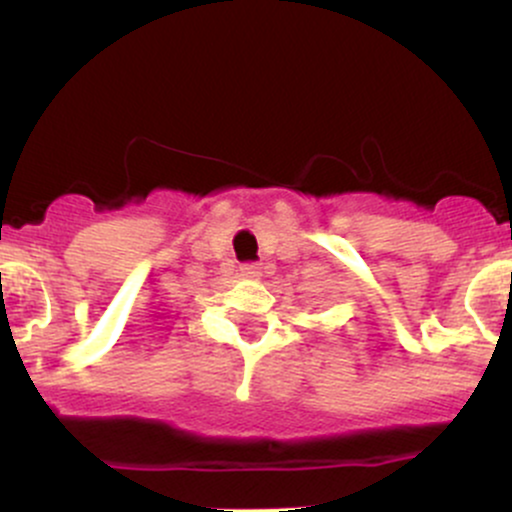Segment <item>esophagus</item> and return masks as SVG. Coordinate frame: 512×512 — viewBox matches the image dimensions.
<instances>
[{
	"mask_svg": "<svg viewBox=\"0 0 512 512\" xmlns=\"http://www.w3.org/2000/svg\"><path fill=\"white\" fill-rule=\"evenodd\" d=\"M240 274H243L245 279H262V267L260 265H243L240 267Z\"/></svg>",
	"mask_w": 512,
	"mask_h": 512,
	"instance_id": "obj_1",
	"label": "esophagus"
}]
</instances>
